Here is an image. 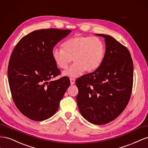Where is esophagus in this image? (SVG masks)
Segmentation results:
<instances>
[{
	"instance_id": "1",
	"label": "esophagus",
	"mask_w": 148,
	"mask_h": 148,
	"mask_svg": "<svg viewBox=\"0 0 148 148\" xmlns=\"http://www.w3.org/2000/svg\"><path fill=\"white\" fill-rule=\"evenodd\" d=\"M70 83L71 85H73V84L75 83V79L73 78H70Z\"/></svg>"
}]
</instances>
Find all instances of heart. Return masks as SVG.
Returning a JSON list of instances; mask_svg holds the SVG:
<instances>
[{
  "label": "heart",
  "mask_w": 148,
  "mask_h": 148,
  "mask_svg": "<svg viewBox=\"0 0 148 148\" xmlns=\"http://www.w3.org/2000/svg\"><path fill=\"white\" fill-rule=\"evenodd\" d=\"M63 48H54L51 56L59 68L66 69L73 59L74 64L62 73L69 77H77L85 71L92 73L102 64L105 54L103 41L97 37L75 36L66 41Z\"/></svg>",
  "instance_id": "1"
}]
</instances>
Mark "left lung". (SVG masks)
Here are the masks:
<instances>
[{
  "label": "left lung",
  "instance_id": "8db88e82",
  "mask_svg": "<svg viewBox=\"0 0 148 148\" xmlns=\"http://www.w3.org/2000/svg\"><path fill=\"white\" fill-rule=\"evenodd\" d=\"M95 35L105 38L104 60L97 69L75 81L79 89L76 101L84 119L93 124L104 125L116 119L129 102L133 64L128 49L113 37Z\"/></svg>",
  "mask_w": 148,
  "mask_h": 148
}]
</instances>
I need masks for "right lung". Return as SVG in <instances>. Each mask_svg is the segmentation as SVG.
<instances>
[{
    "mask_svg": "<svg viewBox=\"0 0 148 148\" xmlns=\"http://www.w3.org/2000/svg\"><path fill=\"white\" fill-rule=\"evenodd\" d=\"M71 32L56 28L35 30L23 37L11 54L8 80L12 99L30 120L43 121L54 115L70 86L67 77L51 81L60 74L51 51Z\"/></svg>",
    "mask_w": 148,
    "mask_h": 148,
    "instance_id": "1",
    "label": "right lung"
}]
</instances>
